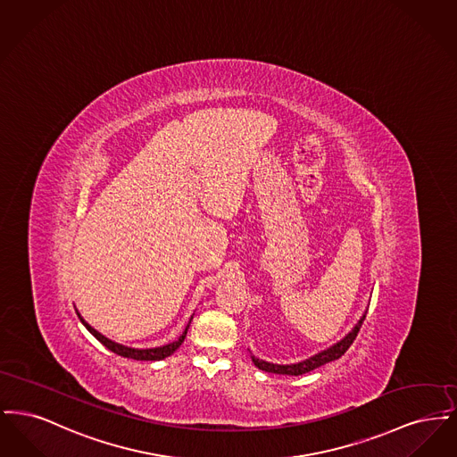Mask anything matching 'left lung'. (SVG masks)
I'll use <instances>...</instances> for the list:
<instances>
[{
  "mask_svg": "<svg viewBox=\"0 0 457 457\" xmlns=\"http://www.w3.org/2000/svg\"><path fill=\"white\" fill-rule=\"evenodd\" d=\"M365 317H367V310H365V313L360 317V320L356 322V326L353 327L341 341H337V343L332 345L330 348L324 349V351H320V353H317V354L306 358L303 361L291 363V365H278V363H270V361L261 360V358H257V356H252V361H253V365H255L257 369L269 371V373H279V375H303V373H308V371H312V370L319 369V367L326 365L328 361L339 360V358L348 351L349 346L353 345V341L356 339V336H358V332H360V327L363 324Z\"/></svg>",
  "mask_w": 457,
  "mask_h": 457,
  "instance_id": "left-lung-1",
  "label": "left lung"
}]
</instances>
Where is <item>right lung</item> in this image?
Wrapping results in <instances>:
<instances>
[{"instance_id":"obj_1","label":"right lung","mask_w":457,"mask_h":457,"mask_svg":"<svg viewBox=\"0 0 457 457\" xmlns=\"http://www.w3.org/2000/svg\"><path fill=\"white\" fill-rule=\"evenodd\" d=\"M77 315H79V319H80V322L86 326L88 332L101 343V345H104L109 351H112V353H116V354H120V356H123V358H130V360H138V361H159V360H164V358H168V356H171L176 349L181 346V343L185 341V337H187V332H188V327L192 324V319H194V315H192V319H190V322L187 324L185 327V330H183V334L173 341V343H170V345H166V346H159V348H147V349H138V348H130V346H123V345H118V343H114V341H111L108 339L106 336H103L101 332H97L96 328L92 326H88L87 322L82 319V315L77 312Z\"/></svg>"}]
</instances>
